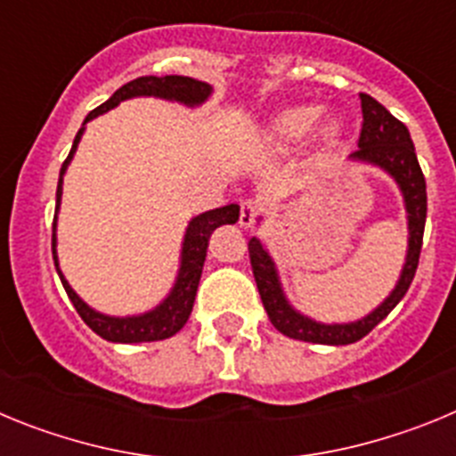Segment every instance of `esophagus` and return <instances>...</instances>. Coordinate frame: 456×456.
I'll return each mask as SVG.
<instances>
[{
	"mask_svg": "<svg viewBox=\"0 0 456 456\" xmlns=\"http://www.w3.org/2000/svg\"><path fill=\"white\" fill-rule=\"evenodd\" d=\"M257 215H260V203L253 199H247L241 200L240 205V225H244V228H251L253 224H256Z\"/></svg>",
	"mask_w": 456,
	"mask_h": 456,
	"instance_id": "esophagus-1",
	"label": "esophagus"
}]
</instances>
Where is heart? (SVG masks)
<instances>
[{"instance_id":"heart-1","label":"heart","mask_w":456,"mask_h":456,"mask_svg":"<svg viewBox=\"0 0 456 456\" xmlns=\"http://www.w3.org/2000/svg\"><path fill=\"white\" fill-rule=\"evenodd\" d=\"M315 109H289V111H285V114L276 120V125H273V134L283 141H297L310 130V125L315 123ZM329 136H331V132H329Z\"/></svg>"}]
</instances>
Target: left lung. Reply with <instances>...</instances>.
I'll use <instances>...</instances> for the list:
<instances>
[{
	"instance_id": "obj_1",
	"label": "left lung",
	"mask_w": 456,
	"mask_h": 456,
	"mask_svg": "<svg viewBox=\"0 0 456 456\" xmlns=\"http://www.w3.org/2000/svg\"><path fill=\"white\" fill-rule=\"evenodd\" d=\"M361 114H363V123H361V134H358V151L352 157L379 164L400 183L402 191H404L406 212H409V256H406V265L402 269L397 288L393 289V294L384 304L374 310L372 315L354 322V324L326 326L317 324V322L308 320V317L289 308L283 292H281L272 257L267 256L263 244L253 237L248 241V256H251L253 276H256L260 299H263L272 324L283 336L294 338V340L315 342V345H352V342L361 340L372 331L379 322L388 317L395 305L400 304L411 281L416 276L427 219V183L420 164H418L416 148H413L406 125L395 118L384 104H379L368 93H361Z\"/></svg>"
}]
</instances>
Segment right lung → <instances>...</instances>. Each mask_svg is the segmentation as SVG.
<instances>
[{"label":"right lung","mask_w":456,"mask_h":456,"mask_svg":"<svg viewBox=\"0 0 456 456\" xmlns=\"http://www.w3.org/2000/svg\"><path fill=\"white\" fill-rule=\"evenodd\" d=\"M212 88L205 82H196L191 77H183V75H167V77H136L132 82H127L125 86H120L118 91L102 102L100 107H95L91 114L86 116L84 123H88L95 116L104 114L109 109H114L116 104L123 102L127 98H134V95H157V98H168L178 100L184 104H199L203 102L209 95ZM84 130L77 132L75 136V143L70 148V155L66 157L63 162L61 173H59V187H56V209H59V200H61V180L63 173H66L68 162L72 159V152L77 148L79 136ZM56 219V216H54ZM240 219V205H225V208L209 209L205 215L196 216V219L189 224L187 235H184V247H183V267H180L178 283L173 288L171 297L164 301L159 308H155L152 313H146L141 317H107L100 315L95 310L88 308L77 294L72 292V288L68 285V281L63 278V273L59 272V265H56V251H54V232H52V256H54L56 272L61 278L63 288H66L68 297H70L72 305L79 313L84 322L91 326V331L98 333L100 338L109 342H152V340H164V338H171L187 324L189 315H191L193 299H196V292H199V281L200 273H203V263L205 256H208V241L209 235L224 224H235Z\"/></svg>","instance_id":"add662e5"}]
</instances>
